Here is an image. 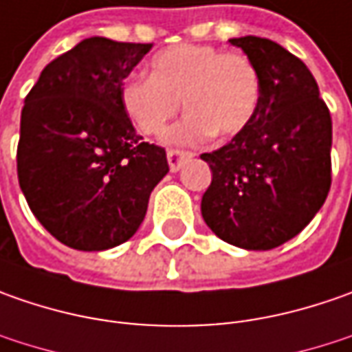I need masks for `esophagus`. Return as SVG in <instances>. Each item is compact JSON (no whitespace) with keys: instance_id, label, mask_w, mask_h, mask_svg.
Masks as SVG:
<instances>
[{"instance_id":"34e87169","label":"esophagus","mask_w":352,"mask_h":352,"mask_svg":"<svg viewBox=\"0 0 352 352\" xmlns=\"http://www.w3.org/2000/svg\"><path fill=\"white\" fill-rule=\"evenodd\" d=\"M168 164L170 170L172 172H176V170H180L190 160V158H194V153H190V151H182V148H170L168 153Z\"/></svg>"}]
</instances>
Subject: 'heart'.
<instances>
[{
  "label": "heart",
  "mask_w": 352,
  "mask_h": 352,
  "mask_svg": "<svg viewBox=\"0 0 352 352\" xmlns=\"http://www.w3.org/2000/svg\"><path fill=\"white\" fill-rule=\"evenodd\" d=\"M263 80L247 54L211 45H174L151 58V76L133 74L121 86V107L139 133L160 135L178 116H188L166 133L170 142L233 137L252 121Z\"/></svg>",
  "instance_id": "heart-1"
}]
</instances>
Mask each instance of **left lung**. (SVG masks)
I'll return each instance as SVG.
<instances>
[{"mask_svg":"<svg viewBox=\"0 0 352 352\" xmlns=\"http://www.w3.org/2000/svg\"><path fill=\"white\" fill-rule=\"evenodd\" d=\"M256 64L263 91L247 127L204 153L201 215L225 243L276 249L314 219L331 188V113L304 62L274 41L229 38Z\"/></svg>","mask_w":352,"mask_h":352,"instance_id":"1","label":"left lung"}]
</instances>
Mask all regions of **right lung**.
Instances as JSON below:
<instances>
[{"mask_svg":"<svg viewBox=\"0 0 352 352\" xmlns=\"http://www.w3.org/2000/svg\"><path fill=\"white\" fill-rule=\"evenodd\" d=\"M153 45L91 36L45 66L25 98L17 176L33 215L62 245L105 250L137 233L166 151L142 142L121 86Z\"/></svg>","mask_w":352,"mask_h":352,"instance_id":"1","label":"right lung"}]
</instances>
